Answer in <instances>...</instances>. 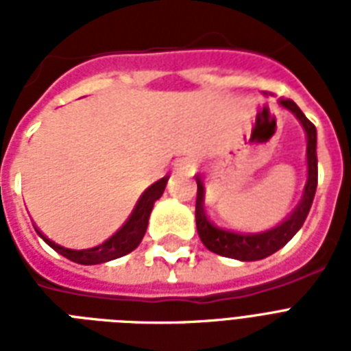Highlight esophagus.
I'll return each mask as SVG.
<instances>
[{"label":"esophagus","mask_w":351,"mask_h":351,"mask_svg":"<svg viewBox=\"0 0 351 351\" xmlns=\"http://www.w3.org/2000/svg\"><path fill=\"white\" fill-rule=\"evenodd\" d=\"M186 167H187V165H186Z\"/></svg>","instance_id":"1"}]
</instances>
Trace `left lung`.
Instances as JSON below:
<instances>
[{"mask_svg": "<svg viewBox=\"0 0 351 351\" xmlns=\"http://www.w3.org/2000/svg\"><path fill=\"white\" fill-rule=\"evenodd\" d=\"M280 106L288 109L297 117V120L302 123L308 138V182H306L304 193L300 198L299 206L291 211L288 219H284L273 230L262 231V233H234V231L220 230L213 222H209L208 215L204 211V184L200 176H197V208H195V219H197L198 237L202 240V244L209 251H213L217 255L228 256V258H237V261H261L266 256L273 255L282 245H286L289 240L293 239V234L302 228L306 217L310 213L313 197L317 191V129L304 112L300 111L299 106L293 100H280Z\"/></svg>", "mask_w": 351, "mask_h": 351, "instance_id": "left-lung-1", "label": "left lung"}]
</instances>
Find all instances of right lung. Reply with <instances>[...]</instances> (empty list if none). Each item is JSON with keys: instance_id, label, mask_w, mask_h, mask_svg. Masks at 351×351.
Instances as JSON below:
<instances>
[{"instance_id": "add662e5", "label": "right lung", "mask_w": 351, "mask_h": 351, "mask_svg": "<svg viewBox=\"0 0 351 351\" xmlns=\"http://www.w3.org/2000/svg\"><path fill=\"white\" fill-rule=\"evenodd\" d=\"M167 180H169V176H164L158 182H154L153 186H149L142 193V197L138 198L136 206L132 209V213L129 215V219L125 220V224L121 226L120 230L112 234V237H109L106 242H101L96 247H89V250H69V247L58 245L56 242L49 240L40 231L38 233H40V237L45 240L47 244L51 245L52 250L58 251L60 255H63L69 261L76 262V264L93 266V264H104V262L120 258V256L131 253L132 250H136L138 244L142 242L145 230H147L149 215L153 211L154 202L162 197Z\"/></svg>"}]
</instances>
